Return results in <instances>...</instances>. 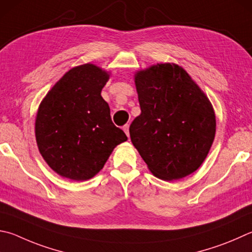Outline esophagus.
I'll return each instance as SVG.
<instances>
[{"instance_id": "34e87169", "label": "esophagus", "mask_w": 252, "mask_h": 252, "mask_svg": "<svg viewBox=\"0 0 252 252\" xmlns=\"http://www.w3.org/2000/svg\"><path fill=\"white\" fill-rule=\"evenodd\" d=\"M123 131L126 132V134L129 136L130 135V132H129V125H126V126H123Z\"/></svg>"}]
</instances>
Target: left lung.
I'll list each match as a JSON object with an SVG mask.
<instances>
[{"label": "left lung", "mask_w": 252, "mask_h": 252, "mask_svg": "<svg viewBox=\"0 0 252 252\" xmlns=\"http://www.w3.org/2000/svg\"><path fill=\"white\" fill-rule=\"evenodd\" d=\"M141 114L130 126L134 148L154 176L175 181L202 165L215 139L212 103L185 69L158 63L134 75Z\"/></svg>", "instance_id": "obj_1"}]
</instances>
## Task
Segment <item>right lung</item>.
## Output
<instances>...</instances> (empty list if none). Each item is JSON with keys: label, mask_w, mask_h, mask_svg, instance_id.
<instances>
[{"label": "right lung", "mask_w": 252, "mask_h": 252, "mask_svg": "<svg viewBox=\"0 0 252 252\" xmlns=\"http://www.w3.org/2000/svg\"><path fill=\"white\" fill-rule=\"evenodd\" d=\"M110 74L94 63L67 71L40 102L35 121L39 153L59 175L86 181L127 140L113 125L101 90Z\"/></svg>", "instance_id": "right-lung-1"}]
</instances>
